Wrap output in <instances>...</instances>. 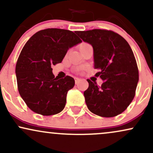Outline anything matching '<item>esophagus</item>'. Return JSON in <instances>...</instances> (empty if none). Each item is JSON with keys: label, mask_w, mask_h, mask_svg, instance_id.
<instances>
[{"label": "esophagus", "mask_w": 153, "mask_h": 153, "mask_svg": "<svg viewBox=\"0 0 153 153\" xmlns=\"http://www.w3.org/2000/svg\"><path fill=\"white\" fill-rule=\"evenodd\" d=\"M80 80V79L78 78H75V84L78 83V82Z\"/></svg>", "instance_id": "34e87169"}]
</instances>
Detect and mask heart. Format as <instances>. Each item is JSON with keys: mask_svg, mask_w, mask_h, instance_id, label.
Here are the masks:
<instances>
[{"mask_svg": "<svg viewBox=\"0 0 153 153\" xmlns=\"http://www.w3.org/2000/svg\"><path fill=\"white\" fill-rule=\"evenodd\" d=\"M88 45H90L89 44L85 43H82L80 44V45H79V49H80V50L83 49L84 48L87 47V46H88Z\"/></svg>", "mask_w": 153, "mask_h": 153, "instance_id": "heart-1", "label": "heart"}]
</instances>
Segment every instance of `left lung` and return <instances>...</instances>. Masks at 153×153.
<instances>
[{
    "label": "left lung",
    "mask_w": 153,
    "mask_h": 153,
    "mask_svg": "<svg viewBox=\"0 0 153 153\" xmlns=\"http://www.w3.org/2000/svg\"><path fill=\"white\" fill-rule=\"evenodd\" d=\"M93 46L95 75L103 80L100 87L88 80L84 92L88 110L101 117H115L122 113L133 100L139 80L135 56L128 42L110 30L75 31Z\"/></svg>",
    "instance_id": "1"
}]
</instances>
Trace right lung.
I'll return each mask as SVG.
<instances>
[{"instance_id": "add662e5", "label": "right lung", "mask_w": 153, "mask_h": 153, "mask_svg": "<svg viewBox=\"0 0 153 153\" xmlns=\"http://www.w3.org/2000/svg\"><path fill=\"white\" fill-rule=\"evenodd\" d=\"M82 43L71 30L48 28L35 33L22 49L16 66L18 88L31 110L43 115H56L66 103L75 85L72 77H55L52 66L62 62L69 48Z\"/></svg>"}]
</instances>
